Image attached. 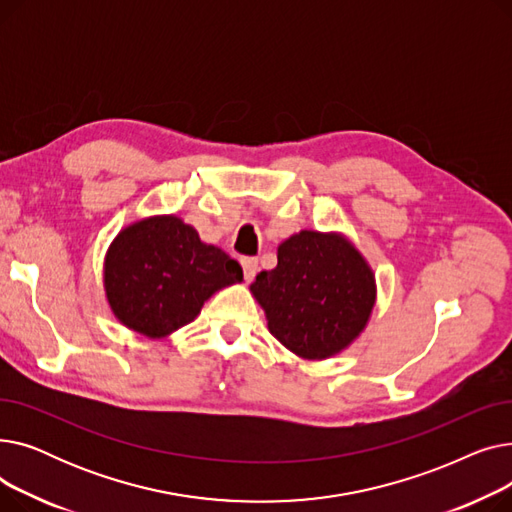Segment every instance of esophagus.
I'll return each instance as SVG.
<instances>
[{
	"instance_id": "obj_1",
	"label": "esophagus",
	"mask_w": 512,
	"mask_h": 512,
	"mask_svg": "<svg viewBox=\"0 0 512 512\" xmlns=\"http://www.w3.org/2000/svg\"><path fill=\"white\" fill-rule=\"evenodd\" d=\"M240 265H242V274H245V280L251 282L257 274V259L255 257H245V259H240Z\"/></svg>"
}]
</instances>
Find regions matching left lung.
<instances>
[{
    "mask_svg": "<svg viewBox=\"0 0 512 512\" xmlns=\"http://www.w3.org/2000/svg\"><path fill=\"white\" fill-rule=\"evenodd\" d=\"M251 294L267 330L301 359H330L367 328L375 274L340 232L301 230L278 245V265L257 274Z\"/></svg>",
    "mask_w": 512,
    "mask_h": 512,
    "instance_id": "1",
    "label": "left lung"
}]
</instances>
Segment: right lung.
Instances as JSON below:
<instances>
[{"instance_id": "add662e5", "label": "right lung", "mask_w": 512, "mask_h": 512, "mask_svg": "<svg viewBox=\"0 0 512 512\" xmlns=\"http://www.w3.org/2000/svg\"><path fill=\"white\" fill-rule=\"evenodd\" d=\"M242 267L178 215H151L118 232L103 261L105 299L128 330L161 340L201 313Z\"/></svg>"}]
</instances>
